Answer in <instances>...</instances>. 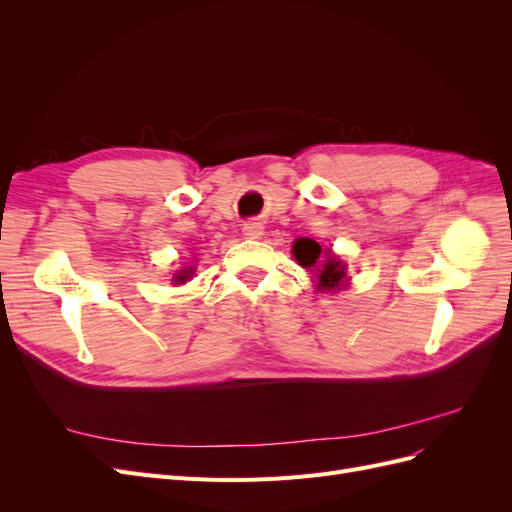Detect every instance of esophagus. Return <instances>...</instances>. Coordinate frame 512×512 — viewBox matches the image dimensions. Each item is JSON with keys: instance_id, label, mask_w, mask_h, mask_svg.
Returning <instances> with one entry per match:
<instances>
[{"instance_id": "obj_1", "label": "esophagus", "mask_w": 512, "mask_h": 512, "mask_svg": "<svg viewBox=\"0 0 512 512\" xmlns=\"http://www.w3.org/2000/svg\"><path fill=\"white\" fill-rule=\"evenodd\" d=\"M243 235L250 237V239L262 237V224H260V222H247V224L243 226Z\"/></svg>"}]
</instances>
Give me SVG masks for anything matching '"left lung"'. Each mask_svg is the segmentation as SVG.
Wrapping results in <instances>:
<instances>
[{
	"mask_svg": "<svg viewBox=\"0 0 512 512\" xmlns=\"http://www.w3.org/2000/svg\"><path fill=\"white\" fill-rule=\"evenodd\" d=\"M294 258L299 260V265L305 269L318 267V290H335L342 284L346 277L344 265L337 260V256L327 254V258L320 260V245L312 239H297V243L292 245Z\"/></svg>",
	"mask_w": 512,
	"mask_h": 512,
	"instance_id": "left-lung-1",
	"label": "left lung"
}]
</instances>
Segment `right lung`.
<instances>
[{
    "instance_id": "right-lung-1",
    "label": "right lung",
    "mask_w": 512,
    "mask_h": 512,
    "mask_svg": "<svg viewBox=\"0 0 512 512\" xmlns=\"http://www.w3.org/2000/svg\"><path fill=\"white\" fill-rule=\"evenodd\" d=\"M190 273H192V269L190 271H181L177 277H175V282H179V284H183L185 280H188V277H190Z\"/></svg>"
}]
</instances>
